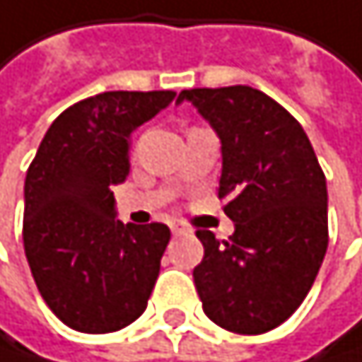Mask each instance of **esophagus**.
<instances>
[{
    "instance_id": "34e87169",
    "label": "esophagus",
    "mask_w": 362,
    "mask_h": 362,
    "mask_svg": "<svg viewBox=\"0 0 362 362\" xmlns=\"http://www.w3.org/2000/svg\"><path fill=\"white\" fill-rule=\"evenodd\" d=\"M190 230H187V226L185 223H181V221H175L172 223V234H187Z\"/></svg>"
}]
</instances>
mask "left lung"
Segmentation results:
<instances>
[{"instance_id": "obj_1", "label": "left lung", "mask_w": 362, "mask_h": 362, "mask_svg": "<svg viewBox=\"0 0 362 362\" xmlns=\"http://www.w3.org/2000/svg\"><path fill=\"white\" fill-rule=\"evenodd\" d=\"M187 99L221 139L218 199L234 234L197 230L203 261L194 285L218 327L263 334L308 296L327 252V185L300 123L250 86L192 88Z\"/></svg>"}]
</instances>
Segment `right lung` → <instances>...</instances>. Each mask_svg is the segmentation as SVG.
Returning a JSON list of instances; mask_svg holds the SVG:
<instances>
[{
    "mask_svg": "<svg viewBox=\"0 0 362 362\" xmlns=\"http://www.w3.org/2000/svg\"><path fill=\"white\" fill-rule=\"evenodd\" d=\"M177 97L112 90L52 121L26 172L23 250L59 321L108 334L144 314L170 241L163 223L123 226L110 185L130 172V136Z\"/></svg>",
    "mask_w": 362,
    "mask_h": 362,
    "instance_id": "add662e5",
    "label": "right lung"
}]
</instances>
